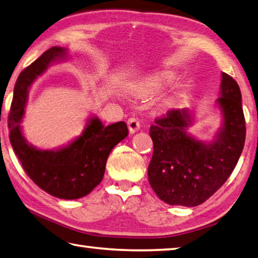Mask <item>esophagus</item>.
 Instances as JSON below:
<instances>
[{
	"label": "esophagus",
	"mask_w": 258,
	"mask_h": 258,
	"mask_svg": "<svg viewBox=\"0 0 258 258\" xmlns=\"http://www.w3.org/2000/svg\"><path fill=\"white\" fill-rule=\"evenodd\" d=\"M126 123H128V128L130 130V133H136L138 132V129L141 128V122L137 119V117H129L128 121H126Z\"/></svg>",
	"instance_id": "34e87169"
}]
</instances>
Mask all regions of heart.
Wrapping results in <instances>:
<instances>
[{"label":"heart","mask_w":258,"mask_h":258,"mask_svg":"<svg viewBox=\"0 0 258 258\" xmlns=\"http://www.w3.org/2000/svg\"><path fill=\"white\" fill-rule=\"evenodd\" d=\"M172 79V75L170 72H162V74H157L155 76L148 78L145 83H144L142 87V92L150 93L154 92V90L161 88L162 86L168 84L169 81Z\"/></svg>","instance_id":"obj_1"}]
</instances>
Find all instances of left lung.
Instances as JSON below:
<instances>
[{
    "label": "left lung",
    "mask_w": 258,
    "mask_h": 258,
    "mask_svg": "<svg viewBox=\"0 0 258 258\" xmlns=\"http://www.w3.org/2000/svg\"><path fill=\"white\" fill-rule=\"evenodd\" d=\"M218 102L223 113V128L207 145L184 132L190 123L187 110L168 111L151 125L154 152L148 165V180L157 197L166 204H203L236 168L245 145L246 121L240 88L224 72Z\"/></svg>",
    "instance_id": "8db88e82"
}]
</instances>
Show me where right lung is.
I'll return each instance as SVG.
<instances>
[{
  "label": "right lung",
  "mask_w": 258,
  "mask_h": 258,
  "mask_svg": "<svg viewBox=\"0 0 258 258\" xmlns=\"http://www.w3.org/2000/svg\"><path fill=\"white\" fill-rule=\"evenodd\" d=\"M64 55V48L51 47L18 77L9 113V138L25 172L42 190L62 200H77L88 195L102 181L108 154L128 136V128L123 121L103 125L93 117L79 138L58 151H40L27 144L20 121L28 87L49 63Z\"/></svg>",
  "instance_id": "add662e5"
}]
</instances>
